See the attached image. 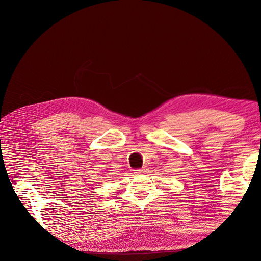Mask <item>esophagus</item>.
I'll return each mask as SVG.
<instances>
[{"mask_svg": "<svg viewBox=\"0 0 261 261\" xmlns=\"http://www.w3.org/2000/svg\"><path fill=\"white\" fill-rule=\"evenodd\" d=\"M145 170H146V168H142V169H138V170H134L135 172V174H142V173H144L145 172Z\"/></svg>", "mask_w": 261, "mask_h": 261, "instance_id": "obj_1", "label": "esophagus"}]
</instances>
